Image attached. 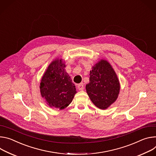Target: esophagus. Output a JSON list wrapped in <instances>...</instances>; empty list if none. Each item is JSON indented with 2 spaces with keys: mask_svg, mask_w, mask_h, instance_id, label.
I'll return each instance as SVG.
<instances>
[{
  "mask_svg": "<svg viewBox=\"0 0 156 156\" xmlns=\"http://www.w3.org/2000/svg\"><path fill=\"white\" fill-rule=\"evenodd\" d=\"M77 87H78V89H79V90H83V89H84L83 83H80L79 84H78Z\"/></svg>",
  "mask_w": 156,
  "mask_h": 156,
  "instance_id": "1",
  "label": "esophagus"
}]
</instances>
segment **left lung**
<instances>
[{
    "instance_id": "left-lung-1",
    "label": "left lung",
    "mask_w": 156,
    "mask_h": 156,
    "mask_svg": "<svg viewBox=\"0 0 156 156\" xmlns=\"http://www.w3.org/2000/svg\"><path fill=\"white\" fill-rule=\"evenodd\" d=\"M86 91L94 104L105 110L117 99L120 90L118 77L110 64L101 59L92 67Z\"/></svg>"
}]
</instances>
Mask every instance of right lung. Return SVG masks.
<instances>
[{
    "label": "right lung",
    "instance_id": "add662e5",
    "mask_svg": "<svg viewBox=\"0 0 156 156\" xmlns=\"http://www.w3.org/2000/svg\"><path fill=\"white\" fill-rule=\"evenodd\" d=\"M62 59H56L49 65L42 77L40 92L51 108L62 110L72 102L76 94L75 85L66 72Z\"/></svg>",
    "mask_w": 156,
    "mask_h": 156
}]
</instances>
